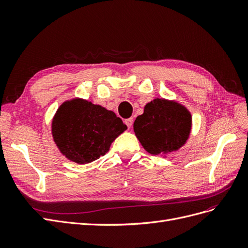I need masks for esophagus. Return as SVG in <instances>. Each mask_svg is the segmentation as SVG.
I'll list each match as a JSON object with an SVG mask.
<instances>
[{
	"label": "esophagus",
	"instance_id": "34e87169",
	"mask_svg": "<svg viewBox=\"0 0 248 248\" xmlns=\"http://www.w3.org/2000/svg\"><path fill=\"white\" fill-rule=\"evenodd\" d=\"M124 122H125V124L127 125V127H128V128H130L132 123H133V119H132V118H128V119H126Z\"/></svg>",
	"mask_w": 248,
	"mask_h": 248
}]
</instances>
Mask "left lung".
Wrapping results in <instances>:
<instances>
[{
	"label": "left lung",
	"mask_w": 248,
	"mask_h": 248,
	"mask_svg": "<svg viewBox=\"0 0 248 248\" xmlns=\"http://www.w3.org/2000/svg\"><path fill=\"white\" fill-rule=\"evenodd\" d=\"M136 136L147 152L162 155L177 151L188 139L191 115L175 101L156 98L146 104L133 124Z\"/></svg>",
	"instance_id": "left-lung-1"
}]
</instances>
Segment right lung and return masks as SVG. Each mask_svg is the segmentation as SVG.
Segmentation results:
<instances>
[{"label":"right lung","instance_id":"add662e5","mask_svg":"<svg viewBox=\"0 0 248 248\" xmlns=\"http://www.w3.org/2000/svg\"><path fill=\"white\" fill-rule=\"evenodd\" d=\"M127 129L114 111L84 99L64 102L52 120V138L66 158L90 163L108 152L110 144Z\"/></svg>","mask_w":248,"mask_h":248}]
</instances>
